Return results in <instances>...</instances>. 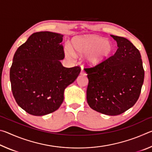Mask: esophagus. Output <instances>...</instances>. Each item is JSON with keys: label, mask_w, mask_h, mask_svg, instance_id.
<instances>
[{"label": "esophagus", "mask_w": 152, "mask_h": 152, "mask_svg": "<svg viewBox=\"0 0 152 152\" xmlns=\"http://www.w3.org/2000/svg\"><path fill=\"white\" fill-rule=\"evenodd\" d=\"M80 75H86V72H84V70H83V69H82V70H81Z\"/></svg>", "instance_id": "obj_1"}]
</instances>
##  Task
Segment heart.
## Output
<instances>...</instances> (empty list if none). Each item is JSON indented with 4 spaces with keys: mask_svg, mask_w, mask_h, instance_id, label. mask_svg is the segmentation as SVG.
<instances>
[{
    "mask_svg": "<svg viewBox=\"0 0 152 152\" xmlns=\"http://www.w3.org/2000/svg\"><path fill=\"white\" fill-rule=\"evenodd\" d=\"M70 50H66L65 51L68 59L72 60L74 55L82 56L88 53L84 59L85 63L88 66H95L111 54L113 45L111 42L104 37L92 35L74 37L71 42ZM101 50L104 52L103 55L99 54Z\"/></svg>",
    "mask_w": 152,
    "mask_h": 152,
    "instance_id": "obj_1",
    "label": "heart"
}]
</instances>
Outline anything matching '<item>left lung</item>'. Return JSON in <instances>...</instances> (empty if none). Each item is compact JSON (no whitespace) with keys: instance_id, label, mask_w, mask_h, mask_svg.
<instances>
[{"instance_id":"left-lung-1","label":"left lung","mask_w":152,"mask_h":152,"mask_svg":"<svg viewBox=\"0 0 152 152\" xmlns=\"http://www.w3.org/2000/svg\"><path fill=\"white\" fill-rule=\"evenodd\" d=\"M110 36L117 43L115 54L84 70L88 74L86 99L90 107L115 116L137 102L143 83L144 70L140 51L133 43L125 37Z\"/></svg>"}]
</instances>
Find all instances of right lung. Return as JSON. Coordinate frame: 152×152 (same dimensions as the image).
<instances>
[{
    "instance_id": "add662e5",
    "label": "right lung",
    "mask_w": 152,
    "mask_h": 152,
    "mask_svg": "<svg viewBox=\"0 0 152 152\" xmlns=\"http://www.w3.org/2000/svg\"><path fill=\"white\" fill-rule=\"evenodd\" d=\"M63 35L34 33L15 52L10 69L12 94L18 105L30 115L43 116L59 109L64 90L80 72V68H65L61 42Z\"/></svg>"
}]
</instances>
